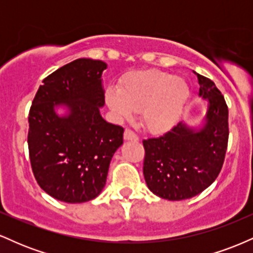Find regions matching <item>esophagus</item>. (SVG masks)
<instances>
[{
  "label": "esophagus",
  "instance_id": "obj_1",
  "mask_svg": "<svg viewBox=\"0 0 253 253\" xmlns=\"http://www.w3.org/2000/svg\"><path fill=\"white\" fill-rule=\"evenodd\" d=\"M124 139H125V140H130V141H138L139 140L138 135H136L135 133L133 132V130H130L128 128L125 129Z\"/></svg>",
  "mask_w": 253,
  "mask_h": 253
}]
</instances>
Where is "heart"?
<instances>
[{"mask_svg":"<svg viewBox=\"0 0 253 253\" xmlns=\"http://www.w3.org/2000/svg\"><path fill=\"white\" fill-rule=\"evenodd\" d=\"M104 97L118 119H128L140 110L145 128L161 134L178 123L190 97V88L183 78L152 69L126 75L120 86L106 89Z\"/></svg>","mask_w":253,"mask_h":253,"instance_id":"b5f03b06","label":"heart"}]
</instances>
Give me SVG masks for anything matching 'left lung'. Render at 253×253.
<instances>
[{
    "label": "left lung",
    "mask_w": 253,
    "mask_h": 253,
    "mask_svg": "<svg viewBox=\"0 0 253 253\" xmlns=\"http://www.w3.org/2000/svg\"><path fill=\"white\" fill-rule=\"evenodd\" d=\"M194 74L207 102L199 126L179 123L159 138L144 140V177L157 196L181 201L199 195L216 179L228 141V108L210 78Z\"/></svg>",
    "instance_id": "left-lung-1"
}]
</instances>
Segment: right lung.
<instances>
[{
	"label": "right lung",
	"instance_id": "right-lung-1",
	"mask_svg": "<svg viewBox=\"0 0 253 253\" xmlns=\"http://www.w3.org/2000/svg\"><path fill=\"white\" fill-rule=\"evenodd\" d=\"M106 69L102 60H74L46 77L32 102V170L40 188L59 201L82 203L100 195L110 161L124 143L123 127L100 113Z\"/></svg>",
	"mask_w": 253,
	"mask_h": 253
}]
</instances>
